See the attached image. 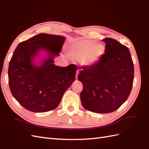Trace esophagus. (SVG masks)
Here are the masks:
<instances>
[{"mask_svg":"<svg viewBox=\"0 0 149 149\" xmlns=\"http://www.w3.org/2000/svg\"><path fill=\"white\" fill-rule=\"evenodd\" d=\"M78 73H79V71H76V78H78Z\"/></svg>","mask_w":149,"mask_h":149,"instance_id":"esophagus-1","label":"esophagus"}]
</instances>
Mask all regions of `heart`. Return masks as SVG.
I'll list each match as a JSON object with an SVG mask.
<instances>
[{"label":"heart","mask_w":149,"mask_h":149,"mask_svg":"<svg viewBox=\"0 0 149 149\" xmlns=\"http://www.w3.org/2000/svg\"><path fill=\"white\" fill-rule=\"evenodd\" d=\"M102 43H96L88 39H79L71 42L67 47V53L72 58L80 60L84 66H91L100 60L105 53Z\"/></svg>","instance_id":"heart-1"}]
</instances>
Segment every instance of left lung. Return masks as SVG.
<instances>
[{"instance_id": "1", "label": "left lung", "mask_w": 149, "mask_h": 149, "mask_svg": "<svg viewBox=\"0 0 149 149\" xmlns=\"http://www.w3.org/2000/svg\"><path fill=\"white\" fill-rule=\"evenodd\" d=\"M106 50L100 60L84 67L78 79L83 89L81 101L96 113L114 112L127 100L134 80V64L128 48L111 38L102 40Z\"/></svg>"}]
</instances>
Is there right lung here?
<instances>
[{
    "label": "right lung",
    "mask_w": 149,
    "mask_h": 149,
    "mask_svg": "<svg viewBox=\"0 0 149 149\" xmlns=\"http://www.w3.org/2000/svg\"><path fill=\"white\" fill-rule=\"evenodd\" d=\"M64 36L40 33L18 45L8 66L12 96L26 109L45 112L58 107L65 92L75 81L77 67L56 66ZM43 51L45 55L42 56Z\"/></svg>",
    "instance_id": "add662e5"
}]
</instances>
